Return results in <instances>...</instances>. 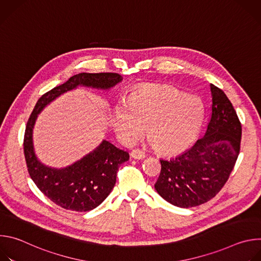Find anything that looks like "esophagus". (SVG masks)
<instances>
[{"label":"esophagus","instance_id":"34e87169","mask_svg":"<svg viewBox=\"0 0 261 261\" xmlns=\"http://www.w3.org/2000/svg\"><path fill=\"white\" fill-rule=\"evenodd\" d=\"M131 157L134 158V159L140 160V159H143L145 157V154L141 150H139V148H135V150H133L131 152Z\"/></svg>","mask_w":261,"mask_h":261}]
</instances>
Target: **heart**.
Masks as SVG:
<instances>
[{
	"label": "heart",
	"mask_w": 261,
	"mask_h": 261,
	"mask_svg": "<svg viewBox=\"0 0 261 261\" xmlns=\"http://www.w3.org/2000/svg\"><path fill=\"white\" fill-rule=\"evenodd\" d=\"M204 107L196 97H186L168 87L143 86L116 106L114 127L122 140L134 142L147 127L156 151L178 155L195 142L202 128Z\"/></svg>",
	"instance_id": "heart-1"
}]
</instances>
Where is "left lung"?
Returning <instances> with one entry per match:
<instances>
[{"label":"left lung","instance_id":"left-lung-1","mask_svg":"<svg viewBox=\"0 0 261 261\" xmlns=\"http://www.w3.org/2000/svg\"><path fill=\"white\" fill-rule=\"evenodd\" d=\"M212 106L205 134L176 158L161 159L155 184L159 195L179 207H192L215 197L236 165L241 150L242 124L221 89L211 84Z\"/></svg>","mask_w":261,"mask_h":261}]
</instances>
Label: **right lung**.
Instances as JSON below:
<instances>
[{"label":"right lung","instance_id":"1","mask_svg":"<svg viewBox=\"0 0 261 261\" xmlns=\"http://www.w3.org/2000/svg\"><path fill=\"white\" fill-rule=\"evenodd\" d=\"M121 81L120 74L111 72L76 74L43 94L28 120L23 137L28 172L38 189L65 210L88 212L97 207L115 187L119 167L129 160V154L103 140L95 151L71 166L63 169L47 167L36 158L33 150L32 130L37 115L57 97L77 86L109 89Z\"/></svg>","mask_w":261,"mask_h":261}]
</instances>
